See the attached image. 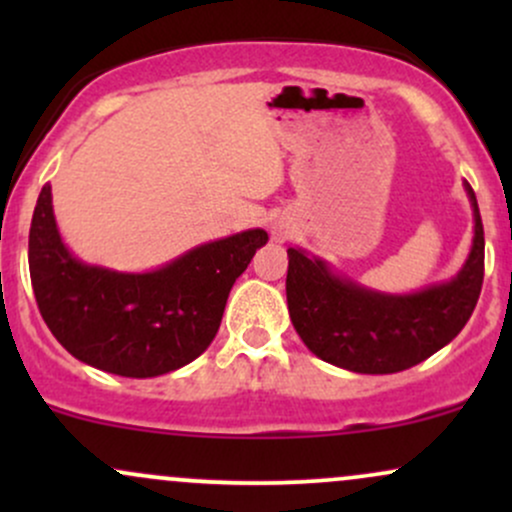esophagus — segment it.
<instances>
[{
  "mask_svg": "<svg viewBox=\"0 0 512 512\" xmlns=\"http://www.w3.org/2000/svg\"><path fill=\"white\" fill-rule=\"evenodd\" d=\"M289 233H291V223L284 219H276L272 221V226H269V236H272L274 243H284V240L289 238Z\"/></svg>",
  "mask_w": 512,
  "mask_h": 512,
  "instance_id": "esophagus-1",
  "label": "esophagus"
}]
</instances>
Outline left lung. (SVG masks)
<instances>
[{"instance_id": "left-lung-1", "label": "left lung", "mask_w": 512, "mask_h": 512, "mask_svg": "<svg viewBox=\"0 0 512 512\" xmlns=\"http://www.w3.org/2000/svg\"><path fill=\"white\" fill-rule=\"evenodd\" d=\"M474 238L452 279L411 293L368 289L313 252L293 245L286 303L303 344L351 373L385 375L426 361L450 344L474 313L484 281V226L469 182Z\"/></svg>"}]
</instances>
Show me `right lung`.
<instances>
[{
  "label": "right lung",
  "mask_w": 512,
  "mask_h": 512,
  "mask_svg": "<svg viewBox=\"0 0 512 512\" xmlns=\"http://www.w3.org/2000/svg\"><path fill=\"white\" fill-rule=\"evenodd\" d=\"M267 240L262 228H248L149 272H117L67 248L45 185L33 211L28 267L40 315L69 354L122 378H156L207 351L228 293Z\"/></svg>",
  "instance_id": "1"
}]
</instances>
